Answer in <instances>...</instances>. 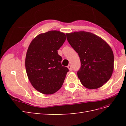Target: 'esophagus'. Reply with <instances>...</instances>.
<instances>
[{"instance_id":"34e87169","label":"esophagus","mask_w":126,"mask_h":126,"mask_svg":"<svg viewBox=\"0 0 126 126\" xmlns=\"http://www.w3.org/2000/svg\"><path fill=\"white\" fill-rule=\"evenodd\" d=\"M68 69H69V70L70 71H72V67H71V66L70 65V64H69V65L68 66Z\"/></svg>"}]
</instances>
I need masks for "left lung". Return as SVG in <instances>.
Wrapping results in <instances>:
<instances>
[{
	"label": "left lung",
	"instance_id": "left-lung-1",
	"mask_svg": "<svg viewBox=\"0 0 126 126\" xmlns=\"http://www.w3.org/2000/svg\"><path fill=\"white\" fill-rule=\"evenodd\" d=\"M67 39L78 53L81 67L78 78L87 88L97 89L111 77L114 64L112 49L101 37L89 32L67 33Z\"/></svg>",
	"mask_w": 126,
	"mask_h": 126
}]
</instances>
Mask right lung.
Returning <instances> with one entry per match:
<instances>
[{
  "instance_id": "obj_1",
  "label": "right lung",
  "mask_w": 126,
  "mask_h": 126,
  "mask_svg": "<svg viewBox=\"0 0 126 126\" xmlns=\"http://www.w3.org/2000/svg\"><path fill=\"white\" fill-rule=\"evenodd\" d=\"M66 39L63 32L51 30L37 36L29 46L25 59L27 75L34 88L42 94H54L63 86L69 70L62 65L58 50Z\"/></svg>"
}]
</instances>
